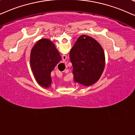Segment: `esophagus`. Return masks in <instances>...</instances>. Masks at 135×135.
<instances>
[{"label": "esophagus", "mask_w": 135, "mask_h": 135, "mask_svg": "<svg viewBox=\"0 0 135 135\" xmlns=\"http://www.w3.org/2000/svg\"><path fill=\"white\" fill-rule=\"evenodd\" d=\"M64 59H63V60H65V59H66V57L65 56V55H64Z\"/></svg>", "instance_id": "obj_1"}]
</instances>
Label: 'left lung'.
Instances as JSON below:
<instances>
[{
  "label": "left lung",
  "instance_id": "obj_1",
  "mask_svg": "<svg viewBox=\"0 0 135 135\" xmlns=\"http://www.w3.org/2000/svg\"><path fill=\"white\" fill-rule=\"evenodd\" d=\"M75 81L85 86L94 84L100 78L105 66L103 49L88 36L82 35L70 52Z\"/></svg>",
  "mask_w": 135,
  "mask_h": 135
}]
</instances>
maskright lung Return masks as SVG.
I'll return each instance as SVG.
<instances>
[{
  "label": "right lung",
  "instance_id": "add662e5",
  "mask_svg": "<svg viewBox=\"0 0 135 135\" xmlns=\"http://www.w3.org/2000/svg\"><path fill=\"white\" fill-rule=\"evenodd\" d=\"M60 60L61 56L52 42L47 39L37 41L31 50L30 64L39 84L45 88L51 86V73Z\"/></svg>",
  "mask_w": 135,
  "mask_h": 135
}]
</instances>
